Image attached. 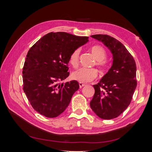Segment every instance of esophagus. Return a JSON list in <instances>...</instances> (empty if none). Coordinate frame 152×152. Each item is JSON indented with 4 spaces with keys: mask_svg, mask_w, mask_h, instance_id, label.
<instances>
[{
    "mask_svg": "<svg viewBox=\"0 0 152 152\" xmlns=\"http://www.w3.org/2000/svg\"><path fill=\"white\" fill-rule=\"evenodd\" d=\"M86 84H84V83H79V86H80V88H83V86H85Z\"/></svg>",
    "mask_w": 152,
    "mask_h": 152,
    "instance_id": "obj_1",
    "label": "esophagus"
}]
</instances>
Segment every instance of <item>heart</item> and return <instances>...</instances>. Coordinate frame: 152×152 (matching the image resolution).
<instances>
[{
  "mask_svg": "<svg viewBox=\"0 0 152 152\" xmlns=\"http://www.w3.org/2000/svg\"><path fill=\"white\" fill-rule=\"evenodd\" d=\"M91 53L96 59L95 64L100 70H104L107 67V62L105 60L106 57V51L104 48L99 45H95L89 48ZM80 50L77 48L73 50L69 57V62L74 68L78 65V61ZM97 76V71L95 69H80L72 74V78L80 83H88L93 81Z\"/></svg>",
  "mask_w": 152,
  "mask_h": 152,
  "instance_id": "1",
  "label": "heart"
}]
</instances>
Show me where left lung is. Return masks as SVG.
I'll return each mask as SVG.
<instances>
[{"instance_id":"1","label":"left lung","mask_w":152,"mask_h":152,"mask_svg":"<svg viewBox=\"0 0 152 152\" xmlns=\"http://www.w3.org/2000/svg\"><path fill=\"white\" fill-rule=\"evenodd\" d=\"M92 38L104 43L113 55L112 66L97 84L90 102L92 110L99 118H117L128 107L137 88V66L124 44L107 34H95Z\"/></svg>"}]
</instances>
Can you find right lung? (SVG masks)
<instances>
[{"mask_svg": "<svg viewBox=\"0 0 152 152\" xmlns=\"http://www.w3.org/2000/svg\"><path fill=\"white\" fill-rule=\"evenodd\" d=\"M88 41L87 37L51 32L28 50L23 68V89L32 107L40 114L56 118L69 106L79 83L76 80L59 82L69 76L71 53Z\"/></svg>", "mask_w": 152, "mask_h": 152, "instance_id": "right-lung-1", "label": "right lung"}]
</instances>
